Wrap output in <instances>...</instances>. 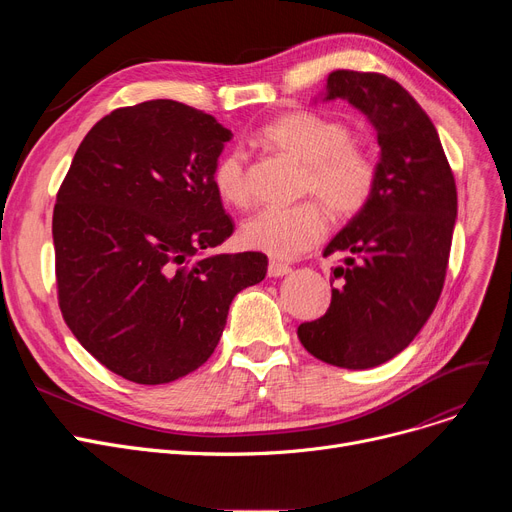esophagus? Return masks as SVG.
Wrapping results in <instances>:
<instances>
[{
    "mask_svg": "<svg viewBox=\"0 0 512 512\" xmlns=\"http://www.w3.org/2000/svg\"><path fill=\"white\" fill-rule=\"evenodd\" d=\"M288 274H290V265H286V263L270 261V265H267V276H270V278H282V276H288Z\"/></svg>",
    "mask_w": 512,
    "mask_h": 512,
    "instance_id": "esophagus-1",
    "label": "esophagus"
}]
</instances>
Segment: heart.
<instances>
[{
	"label": "heart",
	"instance_id": "b5f03b06",
	"mask_svg": "<svg viewBox=\"0 0 512 512\" xmlns=\"http://www.w3.org/2000/svg\"><path fill=\"white\" fill-rule=\"evenodd\" d=\"M259 137L305 166L303 193L315 195L338 218H351L373 199L380 176L378 164L365 149L351 143V132L344 124L313 112H288L267 122ZM211 180L222 201L238 207L249 203L245 157L240 151L222 155ZM324 234L326 215L315 201L265 207L240 228L245 247L272 259H297Z\"/></svg>",
	"mask_w": 512,
	"mask_h": 512
}]
</instances>
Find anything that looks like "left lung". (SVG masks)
I'll return each instance as SVG.
<instances>
[{
    "mask_svg": "<svg viewBox=\"0 0 512 512\" xmlns=\"http://www.w3.org/2000/svg\"><path fill=\"white\" fill-rule=\"evenodd\" d=\"M321 99H344L365 114L378 134L380 176L369 205L324 249L346 253L330 309L297 334L319 361L369 369L405 351L440 299L456 184L436 126L396 80L336 70Z\"/></svg>",
    "mask_w": 512,
    "mask_h": 512,
    "instance_id": "obj_1",
    "label": "left lung"
}]
</instances>
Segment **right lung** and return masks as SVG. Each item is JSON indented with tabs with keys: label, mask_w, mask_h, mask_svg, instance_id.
<instances>
[{
	"label": "right lung",
	"mask_w": 512,
	"mask_h": 512,
	"mask_svg": "<svg viewBox=\"0 0 512 512\" xmlns=\"http://www.w3.org/2000/svg\"><path fill=\"white\" fill-rule=\"evenodd\" d=\"M232 132L172 99L120 107L76 149L53 209L60 309L110 371L168 384L201 367L263 253H218L234 232L213 188Z\"/></svg>",
	"instance_id": "obj_1"
}]
</instances>
